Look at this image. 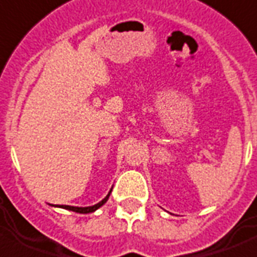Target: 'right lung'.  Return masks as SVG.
<instances>
[{"label":"right lung","instance_id":"add662e5","mask_svg":"<svg viewBox=\"0 0 257 257\" xmlns=\"http://www.w3.org/2000/svg\"><path fill=\"white\" fill-rule=\"evenodd\" d=\"M111 190H113V188L110 189V192L107 193V196L103 198L102 201H99L98 203H95V205H93V206H86V207H78V206H69V205H51V206L54 207H61V209H65V210H71V211H75V213H80V214H89V213H94L95 210L99 209V207L102 206V205H105L106 202H107V200H109L110 197V193H111Z\"/></svg>","mask_w":257,"mask_h":257}]
</instances>
